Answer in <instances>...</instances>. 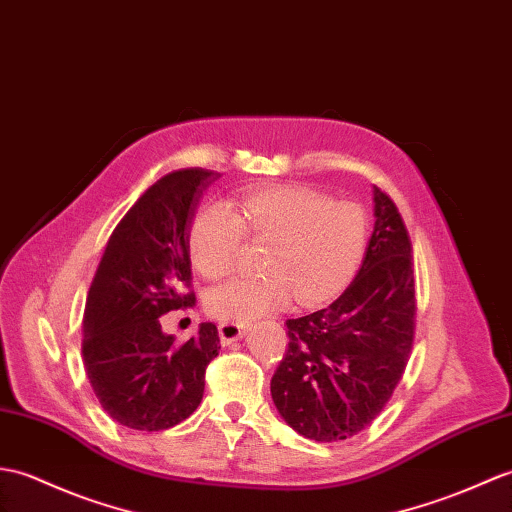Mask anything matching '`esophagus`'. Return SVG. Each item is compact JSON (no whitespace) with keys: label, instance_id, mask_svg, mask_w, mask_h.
Here are the masks:
<instances>
[{"label":"esophagus","instance_id":"1","mask_svg":"<svg viewBox=\"0 0 512 512\" xmlns=\"http://www.w3.org/2000/svg\"><path fill=\"white\" fill-rule=\"evenodd\" d=\"M220 331V340L224 344H231L235 340H240L244 336V325L242 323H231V320H222L218 325Z\"/></svg>","mask_w":512,"mask_h":512}]
</instances>
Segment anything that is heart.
<instances>
[{
  "label": "heart",
  "instance_id": "b5f03b06",
  "mask_svg": "<svg viewBox=\"0 0 512 512\" xmlns=\"http://www.w3.org/2000/svg\"><path fill=\"white\" fill-rule=\"evenodd\" d=\"M270 240L261 270L207 294V310L222 320L246 323L279 312L294 299L314 307L338 296L358 272L366 244L364 211L305 185L248 189L229 202H209L189 229V255L209 281L231 277L240 266L244 237Z\"/></svg>",
  "mask_w": 512,
  "mask_h": 512
}]
</instances>
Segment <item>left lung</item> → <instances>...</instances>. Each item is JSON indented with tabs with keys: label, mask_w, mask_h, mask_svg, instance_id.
<instances>
[{
	"label": "left lung",
	"mask_w": 512,
	"mask_h": 512,
	"mask_svg": "<svg viewBox=\"0 0 512 512\" xmlns=\"http://www.w3.org/2000/svg\"><path fill=\"white\" fill-rule=\"evenodd\" d=\"M373 202L375 229L358 275L325 310L285 320L288 351L270 382L283 421L320 443L344 441L377 419L414 342L410 235L377 187Z\"/></svg>",
	"instance_id": "left-lung-1"
}]
</instances>
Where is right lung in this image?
I'll return each instance as SVG.
<instances>
[{
    "label": "right lung",
    "mask_w": 512,
    "mask_h": 512,
    "mask_svg": "<svg viewBox=\"0 0 512 512\" xmlns=\"http://www.w3.org/2000/svg\"><path fill=\"white\" fill-rule=\"evenodd\" d=\"M216 178L187 168L148 187L115 227L91 281L82 360L104 412L130 430L159 432L185 421L200 406L205 371L220 351L213 323L185 344L161 329L163 314L196 303L189 227Z\"/></svg>",
    "instance_id": "add662e5"
}]
</instances>
